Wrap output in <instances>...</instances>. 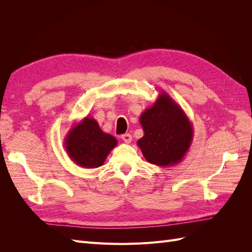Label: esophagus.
<instances>
[{
	"label": "esophagus",
	"mask_w": 252,
	"mask_h": 252,
	"mask_svg": "<svg viewBox=\"0 0 252 252\" xmlns=\"http://www.w3.org/2000/svg\"><path fill=\"white\" fill-rule=\"evenodd\" d=\"M121 139L124 141V143H126V144H129V143H131V141H132V136H131V134H129V133H125V134H123L121 136Z\"/></svg>",
	"instance_id": "esophagus-1"
}]
</instances>
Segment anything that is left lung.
Wrapping results in <instances>:
<instances>
[{"mask_svg": "<svg viewBox=\"0 0 252 252\" xmlns=\"http://www.w3.org/2000/svg\"><path fill=\"white\" fill-rule=\"evenodd\" d=\"M144 135L138 141L147 162L159 167L179 164L193 140V128L187 114L173 98L161 93L151 107L141 114Z\"/></svg>", "mask_w": 252, "mask_h": 252, "instance_id": "8db88e82", "label": "left lung"}]
</instances>
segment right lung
I'll return each mask as SVG.
<instances>
[{
	"mask_svg": "<svg viewBox=\"0 0 252 252\" xmlns=\"http://www.w3.org/2000/svg\"><path fill=\"white\" fill-rule=\"evenodd\" d=\"M117 145V139L104 132L97 122L88 116L73 123L64 139L68 157L82 168H97L102 166Z\"/></svg>",
	"mask_w": 252,
	"mask_h": 252,
	"instance_id": "add662e5",
	"label": "right lung"
}]
</instances>
